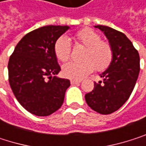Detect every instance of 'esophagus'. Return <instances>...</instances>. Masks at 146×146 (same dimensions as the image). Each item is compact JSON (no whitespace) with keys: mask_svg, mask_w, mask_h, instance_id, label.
<instances>
[{"mask_svg":"<svg viewBox=\"0 0 146 146\" xmlns=\"http://www.w3.org/2000/svg\"><path fill=\"white\" fill-rule=\"evenodd\" d=\"M81 80H71V85H76L80 83Z\"/></svg>","mask_w":146,"mask_h":146,"instance_id":"obj_1","label":"esophagus"}]
</instances>
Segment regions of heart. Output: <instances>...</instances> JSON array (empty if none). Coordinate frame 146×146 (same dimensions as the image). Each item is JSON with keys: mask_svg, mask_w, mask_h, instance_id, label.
<instances>
[{"mask_svg": "<svg viewBox=\"0 0 146 146\" xmlns=\"http://www.w3.org/2000/svg\"><path fill=\"white\" fill-rule=\"evenodd\" d=\"M74 40L84 46L83 61H70L62 66L65 77L80 80L93 72L105 70L113 59V49L110 42L101 40L100 35L91 28H85L74 35ZM56 58L65 62L71 56V42L66 36L60 37L54 44Z\"/></svg>", "mask_w": 146, "mask_h": 146, "instance_id": "heart-1", "label": "heart"}]
</instances>
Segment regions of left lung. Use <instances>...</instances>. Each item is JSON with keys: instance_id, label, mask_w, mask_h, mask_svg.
<instances>
[{"instance_id": "left-lung-1", "label": "left lung", "mask_w": 146, "mask_h": 146, "mask_svg": "<svg viewBox=\"0 0 146 146\" xmlns=\"http://www.w3.org/2000/svg\"><path fill=\"white\" fill-rule=\"evenodd\" d=\"M109 40L113 59L100 74L104 82H94V89L86 94L89 107L102 115L118 110L129 98L139 74V54L127 36L111 27L95 25Z\"/></svg>"}]
</instances>
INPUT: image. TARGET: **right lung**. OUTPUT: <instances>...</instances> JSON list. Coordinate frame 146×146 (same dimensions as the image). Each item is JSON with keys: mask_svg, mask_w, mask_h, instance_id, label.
Masks as SVG:
<instances>
[{"mask_svg": "<svg viewBox=\"0 0 146 146\" xmlns=\"http://www.w3.org/2000/svg\"><path fill=\"white\" fill-rule=\"evenodd\" d=\"M70 27L47 25L27 33L8 61V79L19 103L30 113L47 116L59 110L70 81L56 77L60 71L54 54L57 39Z\"/></svg>", "mask_w": 146, "mask_h": 146, "instance_id": "add662e5", "label": "right lung"}]
</instances>
